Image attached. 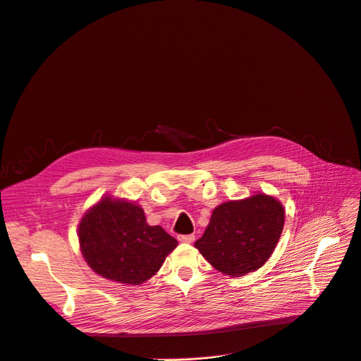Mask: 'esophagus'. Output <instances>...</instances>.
<instances>
[{
	"label": "esophagus",
	"instance_id": "34e87169",
	"mask_svg": "<svg viewBox=\"0 0 361 361\" xmlns=\"http://www.w3.org/2000/svg\"><path fill=\"white\" fill-rule=\"evenodd\" d=\"M177 239L183 243H192L195 240V234H180Z\"/></svg>",
	"mask_w": 361,
	"mask_h": 361
}]
</instances>
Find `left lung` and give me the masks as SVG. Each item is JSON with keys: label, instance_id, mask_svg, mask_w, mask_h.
I'll list each match as a JSON object with an SVG mask.
<instances>
[{"label": "left lung", "instance_id": "1", "mask_svg": "<svg viewBox=\"0 0 361 361\" xmlns=\"http://www.w3.org/2000/svg\"><path fill=\"white\" fill-rule=\"evenodd\" d=\"M285 209L273 196L258 193L218 205L195 247L214 269L240 277L265 264L280 239Z\"/></svg>", "mask_w": 361, "mask_h": 361}]
</instances>
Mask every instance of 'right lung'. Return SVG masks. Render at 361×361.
<instances>
[{"mask_svg":"<svg viewBox=\"0 0 361 361\" xmlns=\"http://www.w3.org/2000/svg\"><path fill=\"white\" fill-rule=\"evenodd\" d=\"M82 257L104 279L142 285L158 273L178 242L161 226H149L142 207L106 196L78 226Z\"/></svg>","mask_w":361,"mask_h":361,"instance_id":"add662e5","label":"right lung"}]
</instances>
